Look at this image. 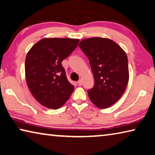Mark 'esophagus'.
Instances as JSON below:
<instances>
[{
  "mask_svg": "<svg viewBox=\"0 0 155 155\" xmlns=\"http://www.w3.org/2000/svg\"><path fill=\"white\" fill-rule=\"evenodd\" d=\"M77 83H78V85H79V86H81V85H82V83H83V81H82V80L80 79L79 81H78Z\"/></svg>",
  "mask_w": 155,
  "mask_h": 155,
  "instance_id": "esophagus-1",
  "label": "esophagus"
}]
</instances>
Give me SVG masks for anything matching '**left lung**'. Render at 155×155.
<instances>
[{"mask_svg":"<svg viewBox=\"0 0 155 155\" xmlns=\"http://www.w3.org/2000/svg\"><path fill=\"white\" fill-rule=\"evenodd\" d=\"M78 46L87 57L94 77V87L87 91L90 99L100 109L111 107L129 79L127 54L115 41L99 37L84 39Z\"/></svg>","mask_w":155,"mask_h":155,"instance_id":"8db88e82","label":"left lung"}]
</instances>
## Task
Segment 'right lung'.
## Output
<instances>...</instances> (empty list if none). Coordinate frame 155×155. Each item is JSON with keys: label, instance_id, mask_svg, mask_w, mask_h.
<instances>
[{"label": "right lung", "instance_id": "add662e5", "mask_svg": "<svg viewBox=\"0 0 155 155\" xmlns=\"http://www.w3.org/2000/svg\"><path fill=\"white\" fill-rule=\"evenodd\" d=\"M78 41V39L44 38L28 52L25 59L28 87L34 98L47 108H60L74 90L67 79L61 61L77 48Z\"/></svg>", "mask_w": 155, "mask_h": 155}]
</instances>
